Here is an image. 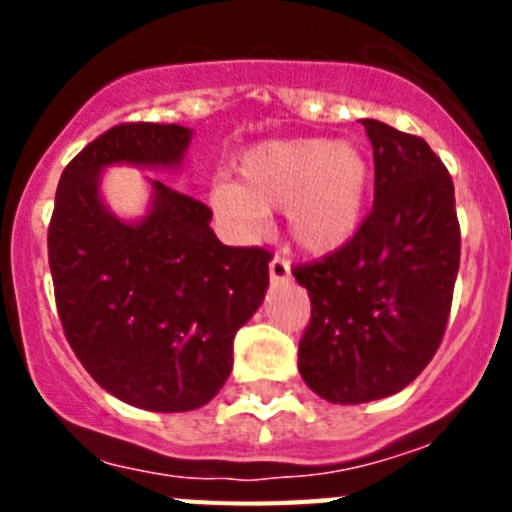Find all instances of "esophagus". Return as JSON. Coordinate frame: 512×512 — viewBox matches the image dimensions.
Returning <instances> with one entry per match:
<instances>
[{"label":"esophagus","instance_id":"34e87169","mask_svg":"<svg viewBox=\"0 0 512 512\" xmlns=\"http://www.w3.org/2000/svg\"><path fill=\"white\" fill-rule=\"evenodd\" d=\"M269 274L271 282H284V279H289V261L284 256H274L269 261Z\"/></svg>","mask_w":512,"mask_h":512}]
</instances>
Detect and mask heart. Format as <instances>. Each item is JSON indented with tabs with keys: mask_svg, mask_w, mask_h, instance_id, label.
Returning a JSON list of instances; mask_svg holds the SVG:
<instances>
[{
	"mask_svg": "<svg viewBox=\"0 0 512 512\" xmlns=\"http://www.w3.org/2000/svg\"><path fill=\"white\" fill-rule=\"evenodd\" d=\"M241 184H217L210 202L241 233H259L271 210H287L292 241L307 253H330L359 230L372 156L356 140H274L238 164Z\"/></svg>",
	"mask_w": 512,
	"mask_h": 512,
	"instance_id": "obj_1",
	"label": "heart"
}]
</instances>
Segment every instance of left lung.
Masks as SVG:
<instances>
[{"mask_svg": "<svg viewBox=\"0 0 512 512\" xmlns=\"http://www.w3.org/2000/svg\"><path fill=\"white\" fill-rule=\"evenodd\" d=\"M374 205L341 248L292 269L310 323L300 374L315 395L359 405L405 390L441 346L459 274L454 182L423 138L361 120Z\"/></svg>", "mask_w": 512, "mask_h": 512, "instance_id": "left-lung-1", "label": "left lung"}]
</instances>
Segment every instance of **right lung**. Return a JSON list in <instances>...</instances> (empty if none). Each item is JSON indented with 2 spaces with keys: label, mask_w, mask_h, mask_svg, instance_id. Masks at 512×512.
Returning <instances> with one entry per match:
<instances>
[{
  "label": "right lung",
  "mask_w": 512,
  "mask_h": 512,
  "mask_svg": "<svg viewBox=\"0 0 512 512\" xmlns=\"http://www.w3.org/2000/svg\"><path fill=\"white\" fill-rule=\"evenodd\" d=\"M192 130L122 122L61 174L48 225L58 318L76 359L117 400L153 413L202 408L233 369V338L264 302L271 253L223 246L212 210L153 182L140 223L99 200L110 164L179 166Z\"/></svg>",
  "instance_id": "obj_1"
}]
</instances>
